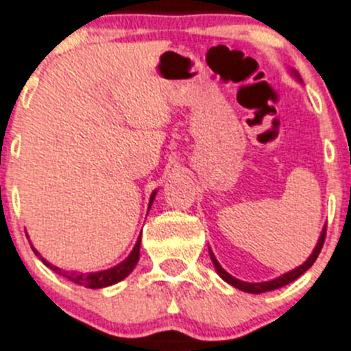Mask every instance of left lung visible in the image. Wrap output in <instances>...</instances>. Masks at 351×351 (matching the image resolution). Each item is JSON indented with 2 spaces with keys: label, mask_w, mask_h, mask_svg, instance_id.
<instances>
[{
  "label": "left lung",
  "mask_w": 351,
  "mask_h": 351,
  "mask_svg": "<svg viewBox=\"0 0 351 351\" xmlns=\"http://www.w3.org/2000/svg\"><path fill=\"white\" fill-rule=\"evenodd\" d=\"M324 242H326V228L322 230V234H320V239H318L317 247H315V250L311 252V256L308 257L306 261H304V265L298 266L295 269H292V271H289V273H285V275L278 276V278H275V280L261 282V284H249V282H242V280H239V278L231 276L230 273H226L223 268H221V265L217 263V259H215V256L212 254V250H210V259H212V263H214L215 269H217V273H219L221 278H223V280H226L228 284L233 285V287H237V289H240V291H243V292H250V294H261V292L275 291V289L284 287V285L294 282L295 278H300V276L303 275V273L306 271L308 268H311V265L317 261L318 254H320V250H322V247H324Z\"/></svg>",
  "instance_id": "obj_1"
}]
</instances>
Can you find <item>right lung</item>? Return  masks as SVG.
Wrapping results in <instances>:
<instances>
[{
  "label": "right lung",
  "mask_w": 351,
  "mask_h": 351,
  "mask_svg": "<svg viewBox=\"0 0 351 351\" xmlns=\"http://www.w3.org/2000/svg\"><path fill=\"white\" fill-rule=\"evenodd\" d=\"M153 198H154V193L151 195L149 204H153ZM139 250H141V237L139 240H137L134 250L130 252V256H128L123 263H120V265L114 266V268L111 269H106V271H97V273L66 271V269H60L57 268V266L50 265V263L45 261V259H41V261H43V265H47L51 271L59 273L60 276H64V278H67V280L75 282V284L78 285H83V287L86 289H101V287H108V285L117 284V282L123 280L127 275H130V271L136 268L137 261H139ZM34 252H36V250H34Z\"/></svg>",
  "instance_id": "right-lung-1"
}]
</instances>
